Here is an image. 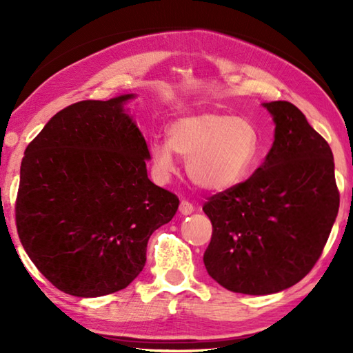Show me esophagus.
Instances as JSON below:
<instances>
[{"label": "esophagus", "instance_id": "34e87169", "mask_svg": "<svg viewBox=\"0 0 353 353\" xmlns=\"http://www.w3.org/2000/svg\"><path fill=\"white\" fill-rule=\"evenodd\" d=\"M193 210H194V207H193V204H191V202H188V201H182V202H181V207H179V212H181L182 214H185V216H187V214L193 213Z\"/></svg>", "mask_w": 353, "mask_h": 353}]
</instances>
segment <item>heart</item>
Listing matches in <instances>:
<instances>
[{"instance_id":"heart-1","label":"heart","mask_w":353,"mask_h":353,"mask_svg":"<svg viewBox=\"0 0 353 353\" xmlns=\"http://www.w3.org/2000/svg\"><path fill=\"white\" fill-rule=\"evenodd\" d=\"M155 174L176 171V154L187 160L190 181L205 191H224L240 183L259 162L260 141L252 121L225 113L202 112L174 119L168 140L149 146Z\"/></svg>"}]
</instances>
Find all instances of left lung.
<instances>
[{
  "label": "left lung",
  "mask_w": 353,
  "mask_h": 353,
  "mask_svg": "<svg viewBox=\"0 0 353 353\" xmlns=\"http://www.w3.org/2000/svg\"><path fill=\"white\" fill-rule=\"evenodd\" d=\"M263 105L276 123L265 163L202 207L213 225L204 254L208 276L254 296L290 288L312 271L339 208L328 143L294 104Z\"/></svg>",
  "instance_id": "1"
}]
</instances>
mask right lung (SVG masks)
Segmentation results:
<instances>
[{
    "instance_id": "1",
    "label": "right lung",
    "mask_w": 353,
    "mask_h": 353,
    "mask_svg": "<svg viewBox=\"0 0 353 353\" xmlns=\"http://www.w3.org/2000/svg\"><path fill=\"white\" fill-rule=\"evenodd\" d=\"M130 98L65 107L21 160L20 241L37 270L71 296L126 288L145 266L149 236L177 212V196L148 179L151 154L124 112Z\"/></svg>"
}]
</instances>
